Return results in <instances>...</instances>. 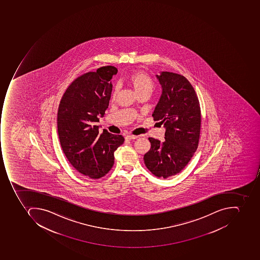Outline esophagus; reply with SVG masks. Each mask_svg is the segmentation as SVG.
I'll use <instances>...</instances> for the list:
<instances>
[{
    "instance_id": "obj_1",
    "label": "esophagus",
    "mask_w": 260,
    "mask_h": 260,
    "mask_svg": "<svg viewBox=\"0 0 260 260\" xmlns=\"http://www.w3.org/2000/svg\"><path fill=\"white\" fill-rule=\"evenodd\" d=\"M138 136H135V135H126V136L125 137V140H135V139H137L138 138Z\"/></svg>"
}]
</instances>
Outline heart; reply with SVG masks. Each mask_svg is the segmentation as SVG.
I'll use <instances>...</instances> for the list:
<instances>
[{"label":"heart","mask_w":260,"mask_h":260,"mask_svg":"<svg viewBox=\"0 0 260 260\" xmlns=\"http://www.w3.org/2000/svg\"><path fill=\"white\" fill-rule=\"evenodd\" d=\"M127 83L135 90L136 94L144 92L151 93L153 89V83L148 75L142 72H135L131 74L127 78ZM117 90H114L113 97L116 95Z\"/></svg>","instance_id":"heart-1"}]
</instances>
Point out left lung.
I'll return each mask as SVG.
<instances>
[{
    "mask_svg": "<svg viewBox=\"0 0 260 260\" xmlns=\"http://www.w3.org/2000/svg\"><path fill=\"white\" fill-rule=\"evenodd\" d=\"M161 94L152 116L166 128L163 142L149 138L151 148L144 162L153 175L174 176L188 164L198 147L201 114L195 90L184 76L173 72L156 75Z\"/></svg>",
    "mask_w": 260,
    "mask_h": 260,
    "instance_id": "8db88e82",
    "label": "left lung"
}]
</instances>
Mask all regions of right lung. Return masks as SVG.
I'll return each instance as SVG.
<instances>
[{
    "mask_svg": "<svg viewBox=\"0 0 260 260\" xmlns=\"http://www.w3.org/2000/svg\"><path fill=\"white\" fill-rule=\"evenodd\" d=\"M115 67H102L83 74L68 87L59 103L57 128L59 142L71 165L79 173L99 179L114 166V153L124 142L122 135L107 129L100 134L99 116L108 108Z\"/></svg>",
    "mask_w": 260,
    "mask_h": 260,
    "instance_id": "1",
    "label": "right lung"
}]
</instances>
